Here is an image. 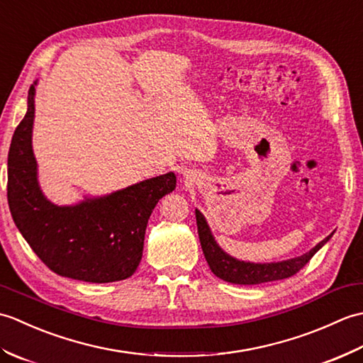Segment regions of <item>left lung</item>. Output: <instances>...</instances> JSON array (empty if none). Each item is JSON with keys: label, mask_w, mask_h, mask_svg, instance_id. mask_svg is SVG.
<instances>
[{"label": "left lung", "mask_w": 363, "mask_h": 363, "mask_svg": "<svg viewBox=\"0 0 363 363\" xmlns=\"http://www.w3.org/2000/svg\"><path fill=\"white\" fill-rule=\"evenodd\" d=\"M195 213L199 242H201L204 257L207 260V264H209L212 273L223 281L240 285H256L272 281H281L296 274L299 269L304 268L307 262L315 256V252H317L334 234L333 233L328 235L325 240H321L315 248H312L309 252H306L299 257L276 262V264H250V262H240L228 256V254L217 245V242L213 240L211 229L207 226L201 212L196 211Z\"/></svg>", "instance_id": "obj_1"}]
</instances>
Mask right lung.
<instances>
[{
    "instance_id": "right-lung-1",
    "label": "right lung",
    "mask_w": 363,
    "mask_h": 363,
    "mask_svg": "<svg viewBox=\"0 0 363 363\" xmlns=\"http://www.w3.org/2000/svg\"><path fill=\"white\" fill-rule=\"evenodd\" d=\"M33 123L30 86L28 112L15 129L7 157V201L21 235L59 276L95 284L133 276L142 260L150 215L159 199L174 190L176 176L167 173L106 198L57 207L38 189Z\"/></svg>"
}]
</instances>
